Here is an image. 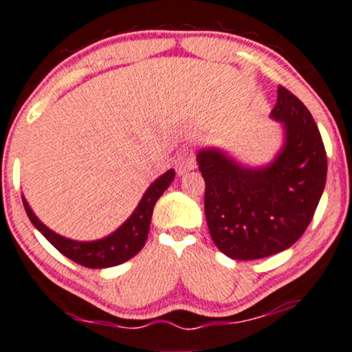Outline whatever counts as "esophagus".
Segmentation results:
<instances>
[{"mask_svg": "<svg viewBox=\"0 0 352 352\" xmlns=\"http://www.w3.org/2000/svg\"><path fill=\"white\" fill-rule=\"evenodd\" d=\"M177 168H179L180 173L188 172V170H194L197 162H195V150L190 148V146H184L180 150L179 157H177Z\"/></svg>", "mask_w": 352, "mask_h": 352, "instance_id": "1", "label": "esophagus"}]
</instances>
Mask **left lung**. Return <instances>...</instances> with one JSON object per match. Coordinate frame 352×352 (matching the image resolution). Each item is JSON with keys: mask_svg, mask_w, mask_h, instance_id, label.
<instances>
[{"mask_svg": "<svg viewBox=\"0 0 352 352\" xmlns=\"http://www.w3.org/2000/svg\"><path fill=\"white\" fill-rule=\"evenodd\" d=\"M270 117L284 123L285 144L267 167L247 168L217 148L197 155L208 232L219 250L237 261L269 257L296 244L326 185V148L306 105L279 85Z\"/></svg>", "mask_w": 352, "mask_h": 352, "instance_id": "left-lung-1", "label": "left lung"}]
</instances>
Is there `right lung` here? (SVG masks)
<instances>
[{"instance_id":"obj_1","label":"right lung","mask_w":352,"mask_h":352,"mask_svg":"<svg viewBox=\"0 0 352 352\" xmlns=\"http://www.w3.org/2000/svg\"><path fill=\"white\" fill-rule=\"evenodd\" d=\"M173 177H175V170L172 168L165 172L162 177H158L155 182L146 188L140 204L135 208L133 214L130 215V219L122 227H118L113 234L94 242H78L61 237V235L50 230L45 223L38 220L32 208L26 204L25 197H23V206H25L26 214H28L33 226L45 235V239L50 244L55 247L56 250H60L69 261L88 269L113 267V265L123 264L129 258L137 256L144 249L146 237H148L153 206L160 199V195L167 190L168 185L172 184Z\"/></svg>"}]
</instances>
